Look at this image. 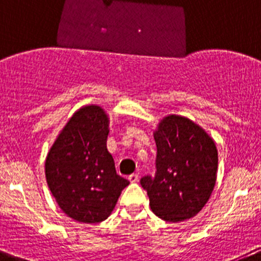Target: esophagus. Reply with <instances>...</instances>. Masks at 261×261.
<instances>
[{"mask_svg": "<svg viewBox=\"0 0 261 261\" xmlns=\"http://www.w3.org/2000/svg\"><path fill=\"white\" fill-rule=\"evenodd\" d=\"M128 179H130V182H133V184H135V182L139 181V174L138 173H133L128 176Z\"/></svg>", "mask_w": 261, "mask_h": 261, "instance_id": "obj_1", "label": "esophagus"}]
</instances>
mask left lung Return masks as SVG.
<instances>
[{"mask_svg":"<svg viewBox=\"0 0 261 261\" xmlns=\"http://www.w3.org/2000/svg\"><path fill=\"white\" fill-rule=\"evenodd\" d=\"M153 136L156 174L140 181L150 209L166 222L187 221L204 208L216 186V141L200 125L179 115L162 118Z\"/></svg>","mask_w":261,"mask_h":261,"instance_id":"obj_1","label":"left lung"}]
</instances>
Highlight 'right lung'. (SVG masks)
I'll list each match as a JSON object with an SVG mask.
<instances>
[{
  "instance_id": "add662e5",
  "label": "right lung",
  "mask_w": 261,
  "mask_h": 261,
  "mask_svg": "<svg viewBox=\"0 0 261 261\" xmlns=\"http://www.w3.org/2000/svg\"><path fill=\"white\" fill-rule=\"evenodd\" d=\"M108 134V113L98 105L83 106L63 126L45 156V179L53 198L76 222L107 219L130 184L116 172L107 149Z\"/></svg>"
}]
</instances>
